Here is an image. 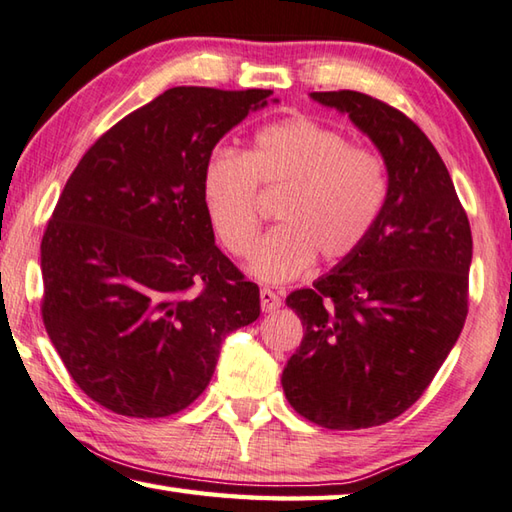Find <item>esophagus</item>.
<instances>
[{
    "label": "esophagus",
    "mask_w": 512,
    "mask_h": 512,
    "mask_svg": "<svg viewBox=\"0 0 512 512\" xmlns=\"http://www.w3.org/2000/svg\"><path fill=\"white\" fill-rule=\"evenodd\" d=\"M259 300H262V311L266 313H273L282 306V297L271 291V288H262V291H259Z\"/></svg>",
    "instance_id": "esophagus-1"
}]
</instances>
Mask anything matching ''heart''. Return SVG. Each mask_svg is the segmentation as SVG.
<instances>
[{
  "label": "heart",
  "instance_id": "1",
  "mask_svg": "<svg viewBox=\"0 0 512 512\" xmlns=\"http://www.w3.org/2000/svg\"><path fill=\"white\" fill-rule=\"evenodd\" d=\"M257 185L286 190L280 226L262 237L248 271L262 282H291L315 255L336 264L356 253L387 199L385 161L345 134L297 116L259 129L246 154L212 150L203 165V208L228 253L244 257L259 230Z\"/></svg>",
  "mask_w": 512,
  "mask_h": 512
}]
</instances>
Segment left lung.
Masks as SVG:
<instances>
[{"label": "left lung", "instance_id": "8db88e82", "mask_svg": "<svg viewBox=\"0 0 512 512\" xmlns=\"http://www.w3.org/2000/svg\"><path fill=\"white\" fill-rule=\"evenodd\" d=\"M378 147L387 199L356 253L286 297L304 338L282 374L293 410L329 430L401 416L468 315L472 235L450 172L414 120L360 91H313Z\"/></svg>", "mask_w": 512, "mask_h": 512}]
</instances>
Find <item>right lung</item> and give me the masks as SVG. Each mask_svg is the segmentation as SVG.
I'll return each mask as SVG.
<instances>
[{
	"label": "right lung",
	"instance_id": "right-lung-1",
	"mask_svg": "<svg viewBox=\"0 0 512 512\" xmlns=\"http://www.w3.org/2000/svg\"><path fill=\"white\" fill-rule=\"evenodd\" d=\"M271 94L167 89L102 134L64 185L40 248L42 320L76 385L107 410H185L228 333L259 318V286L215 244L201 174Z\"/></svg>",
	"mask_w": 512,
	"mask_h": 512
}]
</instances>
